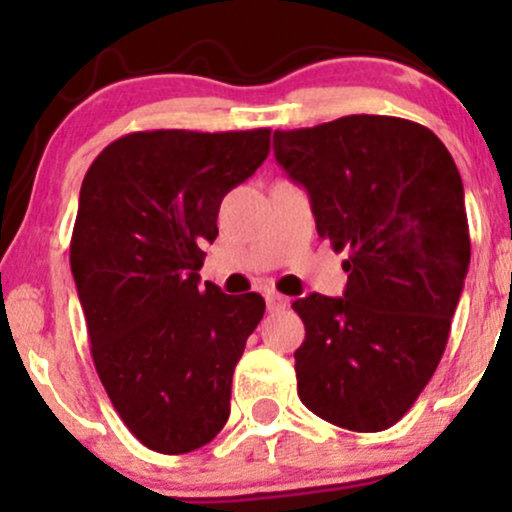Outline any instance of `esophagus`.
I'll list each match as a JSON object with an SVG mask.
<instances>
[{
  "mask_svg": "<svg viewBox=\"0 0 512 512\" xmlns=\"http://www.w3.org/2000/svg\"><path fill=\"white\" fill-rule=\"evenodd\" d=\"M289 305V298L281 296V293H267V310L269 313H279V310H286Z\"/></svg>",
  "mask_w": 512,
  "mask_h": 512,
  "instance_id": "1",
  "label": "esophagus"
}]
</instances>
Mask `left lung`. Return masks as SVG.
<instances>
[{"mask_svg": "<svg viewBox=\"0 0 512 512\" xmlns=\"http://www.w3.org/2000/svg\"><path fill=\"white\" fill-rule=\"evenodd\" d=\"M274 158L305 187L317 233L349 252L342 298L310 293L298 397L334 426H395L436 373L469 269L462 178L419 122L349 115L274 132Z\"/></svg>", "mask_w": 512, "mask_h": 512, "instance_id": "1", "label": "left lung"}]
</instances>
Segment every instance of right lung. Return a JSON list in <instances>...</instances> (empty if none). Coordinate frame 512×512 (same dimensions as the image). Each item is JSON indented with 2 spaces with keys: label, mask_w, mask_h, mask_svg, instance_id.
I'll return each mask as SVG.
<instances>
[{
  "label": "right lung",
  "mask_w": 512,
  "mask_h": 512,
  "mask_svg": "<svg viewBox=\"0 0 512 512\" xmlns=\"http://www.w3.org/2000/svg\"><path fill=\"white\" fill-rule=\"evenodd\" d=\"M269 129L132 132L81 182L69 262L98 378L139 443L163 455L216 438L264 315L260 293L199 286L221 199L269 154Z\"/></svg>",
  "instance_id": "right-lung-1"
}]
</instances>
